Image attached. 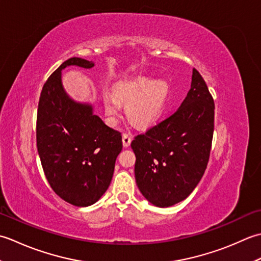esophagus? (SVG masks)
Instances as JSON below:
<instances>
[{
	"label": "esophagus",
	"instance_id": "1",
	"mask_svg": "<svg viewBox=\"0 0 261 261\" xmlns=\"http://www.w3.org/2000/svg\"><path fill=\"white\" fill-rule=\"evenodd\" d=\"M130 142H132V136L128 133H124L123 134V145L124 147H128L130 145Z\"/></svg>",
	"mask_w": 261,
	"mask_h": 261
}]
</instances>
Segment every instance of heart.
Segmentation results:
<instances>
[{"label": "heart", "mask_w": 261, "mask_h": 261, "mask_svg": "<svg viewBox=\"0 0 261 261\" xmlns=\"http://www.w3.org/2000/svg\"><path fill=\"white\" fill-rule=\"evenodd\" d=\"M114 94H103L106 114L116 123L121 113V102L126 103L129 118L141 126L156 123L166 108L169 86L164 81H155L151 75L125 79L114 86Z\"/></svg>", "instance_id": "obj_1"}]
</instances>
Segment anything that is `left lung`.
<instances>
[{
    "label": "left lung",
    "mask_w": 261,
    "mask_h": 261,
    "mask_svg": "<svg viewBox=\"0 0 261 261\" xmlns=\"http://www.w3.org/2000/svg\"><path fill=\"white\" fill-rule=\"evenodd\" d=\"M214 109L208 88L194 68L181 106L132 142L136 185L151 204L172 206L187 198L198 185L210 159Z\"/></svg>",
    "instance_id": "1"
}]
</instances>
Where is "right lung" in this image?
Segmentation results:
<instances>
[{
	"mask_svg": "<svg viewBox=\"0 0 261 261\" xmlns=\"http://www.w3.org/2000/svg\"><path fill=\"white\" fill-rule=\"evenodd\" d=\"M91 68L92 61L72 57L42 87L37 113V148L51 189L67 203L86 207L100 199L111 182L121 134L93 114L90 103L70 98L62 83L66 66Z\"/></svg>",
	"mask_w": 261,
	"mask_h": 261,
	"instance_id": "right-lung-1",
	"label": "right lung"
}]
</instances>
